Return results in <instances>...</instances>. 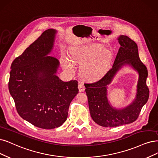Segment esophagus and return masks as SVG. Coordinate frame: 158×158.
Returning <instances> with one entry per match:
<instances>
[{"label": "esophagus", "instance_id": "esophagus-1", "mask_svg": "<svg viewBox=\"0 0 158 158\" xmlns=\"http://www.w3.org/2000/svg\"><path fill=\"white\" fill-rule=\"evenodd\" d=\"M78 88L79 90V92H83L85 89V86L82 82H79L78 84Z\"/></svg>", "mask_w": 158, "mask_h": 158}]
</instances>
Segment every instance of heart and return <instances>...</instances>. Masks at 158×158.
Returning a JSON list of instances; mask_svg holds the SVG:
<instances>
[{
	"mask_svg": "<svg viewBox=\"0 0 158 158\" xmlns=\"http://www.w3.org/2000/svg\"><path fill=\"white\" fill-rule=\"evenodd\" d=\"M71 56L75 62L82 64L81 74L89 80L101 78L107 71L110 64V56L102 47H81L71 52ZM62 63L66 69H73V62L67 57L62 58Z\"/></svg>",
	"mask_w": 158,
	"mask_h": 158,
	"instance_id": "1",
	"label": "heart"
}]
</instances>
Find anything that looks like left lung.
Masks as SVG:
<instances>
[{
    "label": "left lung",
    "instance_id": "left-lung-1",
    "mask_svg": "<svg viewBox=\"0 0 158 158\" xmlns=\"http://www.w3.org/2000/svg\"><path fill=\"white\" fill-rule=\"evenodd\" d=\"M118 40L120 47L113 67L100 80L85 83L91 117L96 123L103 127H116L135 122L149 98V89L147 85L148 70L140 60L137 44L124 35L120 36ZM125 64H129L139 73L137 94L135 100L130 106L117 110L108 102L106 86Z\"/></svg>",
    "mask_w": 158,
    "mask_h": 158
}]
</instances>
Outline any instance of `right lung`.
Instances as JSON below:
<instances>
[{
  "label": "right lung",
  "mask_w": 158,
  "mask_h": 158,
  "mask_svg": "<svg viewBox=\"0 0 158 158\" xmlns=\"http://www.w3.org/2000/svg\"><path fill=\"white\" fill-rule=\"evenodd\" d=\"M56 31L48 29L17 57L11 66L8 89L22 118L42 129L60 127L79 92L78 82H64L56 73L59 61L48 56Z\"/></svg>",
  "instance_id": "1"
}]
</instances>
